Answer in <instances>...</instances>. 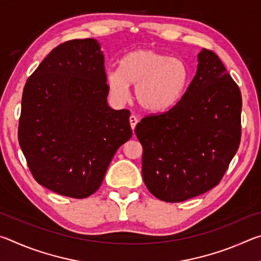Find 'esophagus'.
<instances>
[{"label":"esophagus","instance_id":"obj_1","mask_svg":"<svg viewBox=\"0 0 261 261\" xmlns=\"http://www.w3.org/2000/svg\"><path fill=\"white\" fill-rule=\"evenodd\" d=\"M130 125H131V129L135 130V127L137 125V123H138V118H137V116H135V115H131L130 116Z\"/></svg>","mask_w":261,"mask_h":261}]
</instances>
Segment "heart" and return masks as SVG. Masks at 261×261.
Here are the masks:
<instances>
[{"mask_svg": "<svg viewBox=\"0 0 261 261\" xmlns=\"http://www.w3.org/2000/svg\"><path fill=\"white\" fill-rule=\"evenodd\" d=\"M191 82L185 61L153 49H137L120 60L118 70L107 73L109 91L115 99H129V85L136 86V99L141 108L161 113L177 105Z\"/></svg>", "mask_w": 261, "mask_h": 261, "instance_id": "obj_1", "label": "heart"}]
</instances>
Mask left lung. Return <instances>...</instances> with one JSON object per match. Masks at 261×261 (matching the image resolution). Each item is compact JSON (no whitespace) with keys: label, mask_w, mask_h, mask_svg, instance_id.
<instances>
[{"label":"left lung","mask_w":261,"mask_h":261,"mask_svg":"<svg viewBox=\"0 0 261 261\" xmlns=\"http://www.w3.org/2000/svg\"><path fill=\"white\" fill-rule=\"evenodd\" d=\"M197 73L179 102L145 116L135 132L143 146V178L158 199L179 202L213 189L241 143L240 87L219 56L198 55Z\"/></svg>","instance_id":"obj_1"}]
</instances>
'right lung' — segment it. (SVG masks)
Wrapping results in <instances>:
<instances>
[{
	"label": "right lung",
	"mask_w": 261,
	"mask_h": 261,
	"mask_svg": "<svg viewBox=\"0 0 261 261\" xmlns=\"http://www.w3.org/2000/svg\"><path fill=\"white\" fill-rule=\"evenodd\" d=\"M105 56L95 39L54 48L29 77L18 140L34 179L61 196L90 197L132 137L127 109L108 106Z\"/></svg>",
	"instance_id": "add662e5"
}]
</instances>
